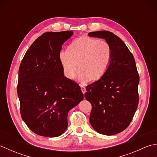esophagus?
I'll use <instances>...</instances> for the list:
<instances>
[{"instance_id": "esophagus-1", "label": "esophagus", "mask_w": 157, "mask_h": 157, "mask_svg": "<svg viewBox=\"0 0 157 157\" xmlns=\"http://www.w3.org/2000/svg\"><path fill=\"white\" fill-rule=\"evenodd\" d=\"M80 87H81V90H82V93L83 94H85L86 93V88H85V86H83V85H81L80 86Z\"/></svg>"}]
</instances>
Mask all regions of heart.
<instances>
[{"label": "heart", "mask_w": 157, "mask_h": 157, "mask_svg": "<svg viewBox=\"0 0 157 157\" xmlns=\"http://www.w3.org/2000/svg\"><path fill=\"white\" fill-rule=\"evenodd\" d=\"M111 58V49L107 42L88 36H81L73 40L67 51L59 54V61L65 75L69 79L75 77L81 83L97 81L107 71Z\"/></svg>", "instance_id": "obj_1"}]
</instances>
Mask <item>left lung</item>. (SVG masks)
<instances>
[{"instance_id": "obj_1", "label": "left lung", "mask_w": 157, "mask_h": 157, "mask_svg": "<svg viewBox=\"0 0 157 157\" xmlns=\"http://www.w3.org/2000/svg\"><path fill=\"white\" fill-rule=\"evenodd\" d=\"M105 39L111 49L109 68L101 79L86 87L85 98L92 105L90 123L106 136L123 132L131 123L139 101V75L135 59L125 43L109 31L90 32Z\"/></svg>"}]
</instances>
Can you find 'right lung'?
I'll return each mask as SVG.
<instances>
[{
  "label": "right lung",
  "instance_id": "add662e5",
  "mask_svg": "<svg viewBox=\"0 0 157 157\" xmlns=\"http://www.w3.org/2000/svg\"><path fill=\"white\" fill-rule=\"evenodd\" d=\"M73 32H48L33 42L19 69L17 94L23 121L41 136L58 137L67 128L69 111L83 99L79 86L64 75L62 45Z\"/></svg>",
  "mask_w": 157,
  "mask_h": 157
}]
</instances>
